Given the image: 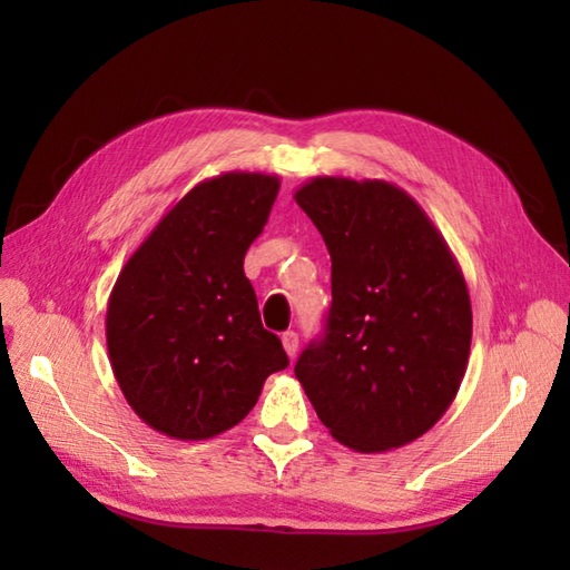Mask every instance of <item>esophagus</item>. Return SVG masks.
I'll use <instances>...</instances> for the list:
<instances>
[{"label": "esophagus", "mask_w": 570, "mask_h": 570, "mask_svg": "<svg viewBox=\"0 0 570 570\" xmlns=\"http://www.w3.org/2000/svg\"><path fill=\"white\" fill-rule=\"evenodd\" d=\"M282 345H284V350H286V355L294 357V355L298 353V335H296L294 331H286V333L282 335Z\"/></svg>", "instance_id": "34e87169"}]
</instances>
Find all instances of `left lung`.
Wrapping results in <instances>:
<instances>
[{
  "mask_svg": "<svg viewBox=\"0 0 570 570\" xmlns=\"http://www.w3.org/2000/svg\"><path fill=\"white\" fill-rule=\"evenodd\" d=\"M331 252L325 335L296 377L335 441L360 453L433 429L465 377V276L421 205L394 184L316 176L294 193Z\"/></svg>",
  "mask_w": 570,
  "mask_h": 570,
  "instance_id": "obj_1",
  "label": "left lung"
}]
</instances>
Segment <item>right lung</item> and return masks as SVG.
Wrapping results in <instances>:
<instances>
[{
    "mask_svg": "<svg viewBox=\"0 0 570 570\" xmlns=\"http://www.w3.org/2000/svg\"><path fill=\"white\" fill-rule=\"evenodd\" d=\"M276 174L227 171L190 188L141 242L107 301V353L154 431L205 441L237 426L288 357L262 328L245 254L269 220Z\"/></svg>",
    "mask_w": 570,
    "mask_h": 570,
    "instance_id": "1",
    "label": "right lung"
}]
</instances>
